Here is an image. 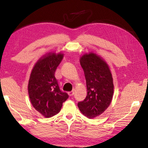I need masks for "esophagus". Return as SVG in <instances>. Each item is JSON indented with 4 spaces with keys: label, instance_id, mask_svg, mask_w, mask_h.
Wrapping results in <instances>:
<instances>
[{
    "label": "esophagus",
    "instance_id": "34e87169",
    "mask_svg": "<svg viewBox=\"0 0 148 148\" xmlns=\"http://www.w3.org/2000/svg\"><path fill=\"white\" fill-rule=\"evenodd\" d=\"M68 94H69V95L70 96H73V95H74V91H72L69 92Z\"/></svg>",
    "mask_w": 148,
    "mask_h": 148
}]
</instances>
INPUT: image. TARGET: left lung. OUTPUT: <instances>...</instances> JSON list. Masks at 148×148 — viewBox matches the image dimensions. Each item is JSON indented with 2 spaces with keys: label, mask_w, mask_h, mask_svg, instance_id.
I'll return each instance as SVG.
<instances>
[{
  "label": "left lung",
  "mask_w": 148,
  "mask_h": 148,
  "mask_svg": "<svg viewBox=\"0 0 148 148\" xmlns=\"http://www.w3.org/2000/svg\"><path fill=\"white\" fill-rule=\"evenodd\" d=\"M87 86V96L78 103L81 112L89 119L101 115L112 99L113 79L106 62L94 53L85 54L80 59Z\"/></svg>",
  "instance_id": "left-lung-1"
}]
</instances>
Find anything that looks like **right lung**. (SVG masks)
Instances as JSON below:
<instances>
[{
    "label": "right lung",
    "instance_id": "1",
    "mask_svg": "<svg viewBox=\"0 0 148 148\" xmlns=\"http://www.w3.org/2000/svg\"><path fill=\"white\" fill-rule=\"evenodd\" d=\"M62 53H55L38 60L31 71L28 93L31 104L45 117L59 113L69 96L61 91L55 72L63 58Z\"/></svg>",
    "mask_w": 148,
    "mask_h": 148
}]
</instances>
